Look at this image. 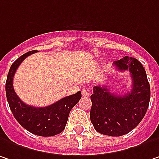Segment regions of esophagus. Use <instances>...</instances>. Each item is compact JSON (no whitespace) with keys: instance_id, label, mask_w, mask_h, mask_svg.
Segmentation results:
<instances>
[{"instance_id":"obj_1","label":"esophagus","mask_w":159,"mask_h":159,"mask_svg":"<svg viewBox=\"0 0 159 159\" xmlns=\"http://www.w3.org/2000/svg\"><path fill=\"white\" fill-rule=\"evenodd\" d=\"M82 94H83V96H89L90 91H89L87 88H83V90H82Z\"/></svg>"}]
</instances>
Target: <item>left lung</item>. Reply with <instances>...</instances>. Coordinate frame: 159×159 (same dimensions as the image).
Segmentation results:
<instances>
[{
  "instance_id": "8db88e82",
  "label": "left lung",
  "mask_w": 159,
  "mask_h": 159,
  "mask_svg": "<svg viewBox=\"0 0 159 159\" xmlns=\"http://www.w3.org/2000/svg\"><path fill=\"white\" fill-rule=\"evenodd\" d=\"M114 65L120 72L129 71L132 88L119 95L112 94L106 86H94L90 119L98 133L120 137L133 130L145 116L149 105L150 85L146 70L137 59L125 56Z\"/></svg>"
}]
</instances>
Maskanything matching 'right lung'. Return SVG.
<instances>
[{"mask_svg":"<svg viewBox=\"0 0 159 159\" xmlns=\"http://www.w3.org/2000/svg\"><path fill=\"white\" fill-rule=\"evenodd\" d=\"M34 52L36 51H30L22 54L11 65L5 84L6 97L13 116L23 128L36 136L52 137L63 132L70 111L79 102L82 94L79 91L45 107H34L24 104L14 92L13 76L22 61Z\"/></svg>","mask_w":159,"mask_h":159,"instance_id":"obj_1","label":"right lung"}]
</instances>
